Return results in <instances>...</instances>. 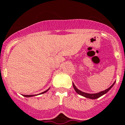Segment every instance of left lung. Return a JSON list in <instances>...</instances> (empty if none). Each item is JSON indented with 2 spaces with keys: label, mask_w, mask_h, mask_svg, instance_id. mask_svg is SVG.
Wrapping results in <instances>:
<instances>
[{
  "label": "left lung",
  "mask_w": 125,
  "mask_h": 125,
  "mask_svg": "<svg viewBox=\"0 0 125 125\" xmlns=\"http://www.w3.org/2000/svg\"><path fill=\"white\" fill-rule=\"evenodd\" d=\"M114 83H115V82L113 84H112V85L110 86L109 88H108L107 89H106V90H105L104 91H101V92H99V93H96V94H88V93H85V92H82V91H80V90H78V89H77L76 87V86L74 85V83H73V87H74V89L75 91L78 93V94H79L80 95H82V96H84V97H85V98H89V99H97V98H99V97H101V96H103V94H106V92H108L109 90H110L111 88L112 87V86L114 85Z\"/></svg>",
  "instance_id": "left-lung-1"
}]
</instances>
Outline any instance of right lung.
<instances>
[{
  "mask_svg": "<svg viewBox=\"0 0 125 125\" xmlns=\"http://www.w3.org/2000/svg\"><path fill=\"white\" fill-rule=\"evenodd\" d=\"M48 90H49V89H47V91H44V92H42V93H40V94H43V93L46 92L47 91H48ZM34 96V95H24V96H25V97H31V96Z\"/></svg>",
  "mask_w": 125,
  "mask_h": 125,
  "instance_id": "1",
  "label": "right lung"
}]
</instances>
